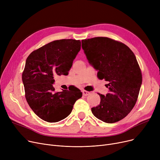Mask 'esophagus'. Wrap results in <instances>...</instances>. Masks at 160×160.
Segmentation results:
<instances>
[{
	"label": "esophagus",
	"mask_w": 160,
	"mask_h": 160,
	"mask_svg": "<svg viewBox=\"0 0 160 160\" xmlns=\"http://www.w3.org/2000/svg\"><path fill=\"white\" fill-rule=\"evenodd\" d=\"M82 94H83V96H88V95H89L90 94V92L84 90V91H82Z\"/></svg>",
	"instance_id": "1"
}]
</instances>
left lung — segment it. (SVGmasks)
<instances>
[{
  "label": "left lung",
  "instance_id": "1",
  "mask_svg": "<svg viewBox=\"0 0 160 160\" xmlns=\"http://www.w3.org/2000/svg\"><path fill=\"white\" fill-rule=\"evenodd\" d=\"M89 63L98 71L97 77L108 82L110 93L99 94L100 102L91 108L97 119L107 123L118 122L133 108L142 83L141 71L130 48L106 37L82 40Z\"/></svg>",
  "mask_w": 160,
  "mask_h": 160
}]
</instances>
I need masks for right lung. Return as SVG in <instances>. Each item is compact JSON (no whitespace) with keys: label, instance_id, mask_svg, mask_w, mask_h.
I'll use <instances>...</instances> for the list:
<instances>
[{"label":"right lung","instance_id":"add662e5","mask_svg":"<svg viewBox=\"0 0 160 160\" xmlns=\"http://www.w3.org/2000/svg\"><path fill=\"white\" fill-rule=\"evenodd\" d=\"M81 48L75 39L53 41L33 50L28 56L22 80L27 101L39 118L48 122L64 119L82 93L77 88L56 92V75H67Z\"/></svg>","mask_w":160,"mask_h":160}]
</instances>
